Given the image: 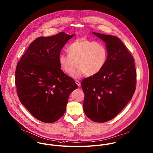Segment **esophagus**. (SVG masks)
<instances>
[{"instance_id": "esophagus-1", "label": "esophagus", "mask_w": 153, "mask_h": 153, "mask_svg": "<svg viewBox=\"0 0 153 153\" xmlns=\"http://www.w3.org/2000/svg\"><path fill=\"white\" fill-rule=\"evenodd\" d=\"M76 85H77L79 87H80V86H81V83H80V82H79L78 80H76Z\"/></svg>"}]
</instances>
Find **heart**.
I'll return each instance as SVG.
<instances>
[{
  "label": "heart",
  "instance_id": "b5f03b06",
  "mask_svg": "<svg viewBox=\"0 0 153 153\" xmlns=\"http://www.w3.org/2000/svg\"><path fill=\"white\" fill-rule=\"evenodd\" d=\"M67 50L68 54H61L59 56V63L61 69L70 76L78 66L79 68L73 75L75 79L84 74L89 76L99 73L107 59V51L105 46L94 41H76L71 44Z\"/></svg>",
  "mask_w": 153,
  "mask_h": 153
}]
</instances>
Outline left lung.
<instances>
[{"mask_svg": "<svg viewBox=\"0 0 153 153\" xmlns=\"http://www.w3.org/2000/svg\"><path fill=\"white\" fill-rule=\"evenodd\" d=\"M106 44L107 59L103 68L85 78L83 110L93 121L105 122L115 117L131 100L136 88L134 59L120 38L92 32Z\"/></svg>", "mask_w": 153, "mask_h": 153, "instance_id": "1", "label": "left lung"}]
</instances>
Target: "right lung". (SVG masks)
Wrapping results in <instances>:
<instances>
[{
    "instance_id": "right-lung-1",
    "label": "right lung",
    "mask_w": 153,
    "mask_h": 153,
    "mask_svg": "<svg viewBox=\"0 0 153 153\" xmlns=\"http://www.w3.org/2000/svg\"><path fill=\"white\" fill-rule=\"evenodd\" d=\"M74 35L61 32L37 38L17 64L15 85L20 102L42 122L59 120L66 111L70 94L77 88L59 63L62 48Z\"/></svg>"
}]
</instances>
